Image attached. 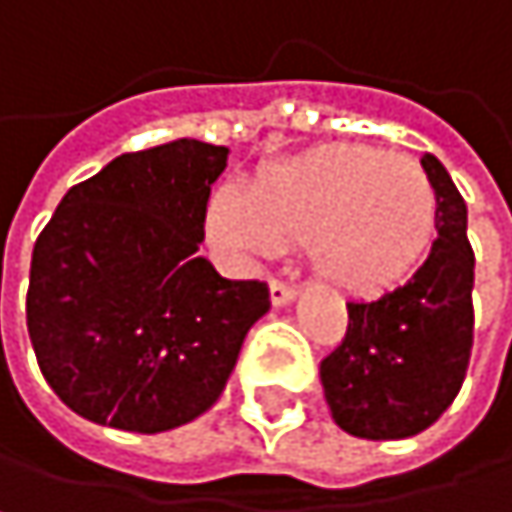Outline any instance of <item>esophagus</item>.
I'll return each instance as SVG.
<instances>
[{"instance_id": "1", "label": "esophagus", "mask_w": 512, "mask_h": 512, "mask_svg": "<svg viewBox=\"0 0 512 512\" xmlns=\"http://www.w3.org/2000/svg\"><path fill=\"white\" fill-rule=\"evenodd\" d=\"M295 298V286L286 280H271V301L274 304H289Z\"/></svg>"}]
</instances>
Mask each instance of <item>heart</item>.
Segmentation results:
<instances>
[{
  "instance_id": "b5f03b06",
  "label": "heart",
  "mask_w": 512,
  "mask_h": 512,
  "mask_svg": "<svg viewBox=\"0 0 512 512\" xmlns=\"http://www.w3.org/2000/svg\"><path fill=\"white\" fill-rule=\"evenodd\" d=\"M437 226L428 171L374 144H326L262 168L247 202L217 196L208 229L256 256L307 247L310 265L350 292H374L407 277Z\"/></svg>"
}]
</instances>
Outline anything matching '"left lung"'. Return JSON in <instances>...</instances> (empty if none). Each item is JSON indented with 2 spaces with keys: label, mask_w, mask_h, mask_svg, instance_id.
Returning a JSON list of instances; mask_svg holds the SVG:
<instances>
[{
  "label": "left lung",
  "mask_w": 512,
  "mask_h": 512,
  "mask_svg": "<svg viewBox=\"0 0 512 512\" xmlns=\"http://www.w3.org/2000/svg\"><path fill=\"white\" fill-rule=\"evenodd\" d=\"M437 193V238L416 274L374 301H347V335L319 362L332 419L356 437L425 431L465 383L474 347V250L468 208L446 168L425 153Z\"/></svg>",
  "instance_id": "obj_1"
}]
</instances>
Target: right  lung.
Returning a JSON list of instances; mask_svg holds the SVG:
<instances>
[{
  "mask_svg": "<svg viewBox=\"0 0 512 512\" xmlns=\"http://www.w3.org/2000/svg\"><path fill=\"white\" fill-rule=\"evenodd\" d=\"M229 147L177 138L75 183L41 229L26 329L47 386L78 416L156 434L223 392L268 283L199 256Z\"/></svg>",
  "mask_w": 512,
  "mask_h": 512,
  "instance_id": "1",
  "label": "right lung"
}]
</instances>
